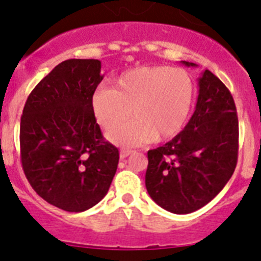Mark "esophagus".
Returning a JSON list of instances; mask_svg holds the SVG:
<instances>
[{"label": "esophagus", "mask_w": 261, "mask_h": 261, "mask_svg": "<svg viewBox=\"0 0 261 261\" xmlns=\"http://www.w3.org/2000/svg\"><path fill=\"white\" fill-rule=\"evenodd\" d=\"M133 152L134 151H131V149H127V148H122L121 151H119V156H121V159H126V157L130 156Z\"/></svg>", "instance_id": "obj_1"}]
</instances>
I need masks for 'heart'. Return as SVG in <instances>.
<instances>
[{"instance_id": "b5f03b06", "label": "heart", "mask_w": 261, "mask_h": 261, "mask_svg": "<svg viewBox=\"0 0 261 261\" xmlns=\"http://www.w3.org/2000/svg\"><path fill=\"white\" fill-rule=\"evenodd\" d=\"M195 82L179 67L142 66L122 72L112 88H100L91 98L96 121L104 130L126 126L108 135L110 142L136 147L177 135L189 119L194 105Z\"/></svg>"}]
</instances>
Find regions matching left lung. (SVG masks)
I'll return each mask as SVG.
<instances>
[{"mask_svg": "<svg viewBox=\"0 0 261 261\" xmlns=\"http://www.w3.org/2000/svg\"><path fill=\"white\" fill-rule=\"evenodd\" d=\"M238 139L233 96L213 72L205 70L199 78L198 102L186 127L165 145L148 151L145 187L149 196L177 215L200 210L233 175Z\"/></svg>", "mask_w": 261, "mask_h": 261, "instance_id": "1", "label": "left lung"}]
</instances>
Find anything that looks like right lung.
I'll use <instances>...</instances> for the list:
<instances>
[{"label":"right lung","instance_id":"1","mask_svg":"<svg viewBox=\"0 0 261 261\" xmlns=\"http://www.w3.org/2000/svg\"><path fill=\"white\" fill-rule=\"evenodd\" d=\"M98 60H67L41 79L20 118V161L39 196L67 212L90 210L107 195L118 148L107 142L91 98L102 81Z\"/></svg>","mask_w":261,"mask_h":261}]
</instances>
